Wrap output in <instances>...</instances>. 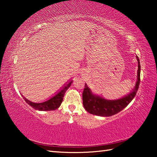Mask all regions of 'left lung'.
I'll list each match as a JSON object with an SVG mask.
<instances>
[{"instance_id": "obj_1", "label": "left lung", "mask_w": 157, "mask_h": 157, "mask_svg": "<svg viewBox=\"0 0 157 157\" xmlns=\"http://www.w3.org/2000/svg\"><path fill=\"white\" fill-rule=\"evenodd\" d=\"M136 58L138 62L137 82L131 92L120 99L106 100L94 94L91 89L85 83L82 92V104L85 110L93 115L102 117H109L119 113L132 101L137 92L140 82V62L137 56H136Z\"/></svg>"}]
</instances>
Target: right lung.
Here are the masks:
<instances>
[{"mask_svg": "<svg viewBox=\"0 0 157 157\" xmlns=\"http://www.w3.org/2000/svg\"><path fill=\"white\" fill-rule=\"evenodd\" d=\"M72 81H73L71 78L68 82H66V84L63 85V86L60 89V90L57 92V94L44 102H33L28 99H26L25 97H23V98L25 99L26 103H28V105L32 106L34 109H36V110L44 111L55 110V109H58L60 106L62 101H63L64 94L67 90V89L70 87Z\"/></svg>", "mask_w": 157, "mask_h": 157, "instance_id": "1", "label": "right lung"}]
</instances>
